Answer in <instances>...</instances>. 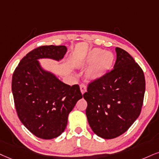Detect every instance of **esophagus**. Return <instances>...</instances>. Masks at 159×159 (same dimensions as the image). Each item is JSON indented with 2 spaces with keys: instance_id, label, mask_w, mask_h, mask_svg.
I'll return each instance as SVG.
<instances>
[{
  "instance_id": "34e87169",
  "label": "esophagus",
  "mask_w": 159,
  "mask_h": 159,
  "mask_svg": "<svg viewBox=\"0 0 159 159\" xmlns=\"http://www.w3.org/2000/svg\"><path fill=\"white\" fill-rule=\"evenodd\" d=\"M80 91H81L82 94H83V93H85L86 91H87V88H86V86L84 85V84H81V85H80Z\"/></svg>"
}]
</instances>
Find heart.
Listing matches in <instances>:
<instances>
[{"instance_id":"heart-1","label":"heart","mask_w":159,"mask_h":159,"mask_svg":"<svg viewBox=\"0 0 159 159\" xmlns=\"http://www.w3.org/2000/svg\"><path fill=\"white\" fill-rule=\"evenodd\" d=\"M115 57L113 53L105 52L101 48L90 50L80 62L81 66H89L85 76L91 81H98L107 76L113 69Z\"/></svg>"}]
</instances>
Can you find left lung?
Instances as JSON below:
<instances>
[{
	"instance_id": "1",
	"label": "left lung",
	"mask_w": 159,
	"mask_h": 159,
	"mask_svg": "<svg viewBox=\"0 0 159 159\" xmlns=\"http://www.w3.org/2000/svg\"><path fill=\"white\" fill-rule=\"evenodd\" d=\"M113 69L90 83L83 94L85 113L95 134L105 139L116 138L128 130L141 113L145 80L143 70L126 51L116 48Z\"/></svg>"
}]
</instances>
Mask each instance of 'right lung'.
<instances>
[{
    "label": "right lung",
    "mask_w": 159,
    "mask_h": 159,
    "mask_svg": "<svg viewBox=\"0 0 159 159\" xmlns=\"http://www.w3.org/2000/svg\"><path fill=\"white\" fill-rule=\"evenodd\" d=\"M67 52L65 46H43L25 55L14 71L11 91L17 116L34 136L52 139L62 134L68 114L83 98L80 86L62 83L44 69L38 60L60 61Z\"/></svg>",
    "instance_id": "1"
}]
</instances>
